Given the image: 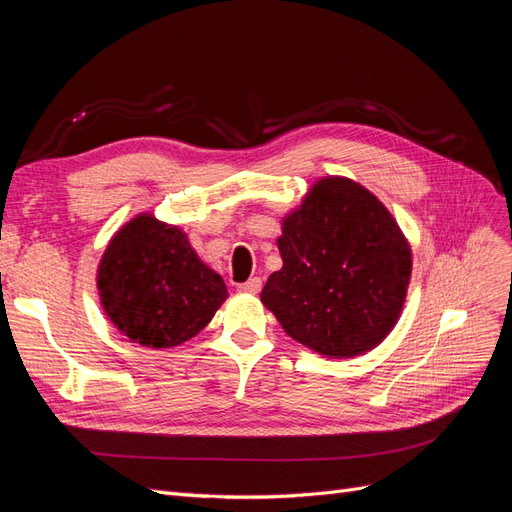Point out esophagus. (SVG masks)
I'll return each instance as SVG.
<instances>
[{"mask_svg": "<svg viewBox=\"0 0 512 512\" xmlns=\"http://www.w3.org/2000/svg\"><path fill=\"white\" fill-rule=\"evenodd\" d=\"M260 288H262V280H260V277H252V280H247V282L239 284V290H241V292H250V294L260 292Z\"/></svg>", "mask_w": 512, "mask_h": 512, "instance_id": "esophagus-1", "label": "esophagus"}]
</instances>
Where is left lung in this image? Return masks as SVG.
I'll use <instances>...</instances> for the list:
<instances>
[{"mask_svg":"<svg viewBox=\"0 0 512 512\" xmlns=\"http://www.w3.org/2000/svg\"><path fill=\"white\" fill-rule=\"evenodd\" d=\"M284 267L260 301L299 344L331 359L363 354L393 331L412 273L410 245L363 185L320 179L284 218Z\"/></svg>","mask_w":512,"mask_h":512,"instance_id":"obj_1","label":"left lung"}]
</instances>
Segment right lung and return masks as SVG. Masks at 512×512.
Masks as SVG:
<instances>
[{
    "label": "right lung",
    "mask_w": 512,
    "mask_h": 512,
    "mask_svg": "<svg viewBox=\"0 0 512 512\" xmlns=\"http://www.w3.org/2000/svg\"><path fill=\"white\" fill-rule=\"evenodd\" d=\"M106 316L132 342L173 348L203 331L228 290L177 226L136 215L108 243L98 267Z\"/></svg>",
    "instance_id": "1"
}]
</instances>
